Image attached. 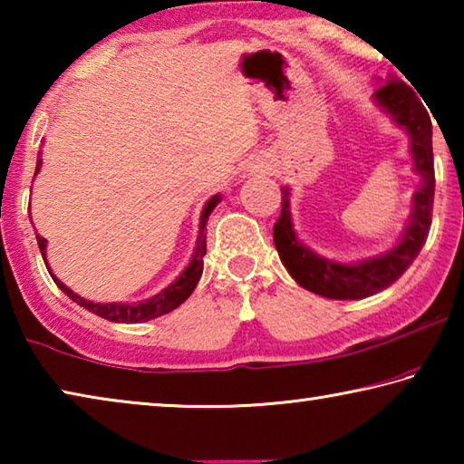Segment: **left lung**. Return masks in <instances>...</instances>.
Here are the masks:
<instances>
[{"label": "left lung", "mask_w": 464, "mask_h": 464, "mask_svg": "<svg viewBox=\"0 0 464 464\" xmlns=\"http://www.w3.org/2000/svg\"><path fill=\"white\" fill-rule=\"evenodd\" d=\"M372 100L399 129L407 132L413 171L421 178L420 188L411 198L410 221L395 246L379 256L352 264L319 256L317 251L304 246L295 231L288 186L282 188V210L274 225V246L278 249L280 262L296 280V285L334 301H358V298H366L389 288L418 257L431 225L436 178L430 114L411 88H407L397 77H389L384 85L374 92Z\"/></svg>", "instance_id": "obj_1"}]
</instances>
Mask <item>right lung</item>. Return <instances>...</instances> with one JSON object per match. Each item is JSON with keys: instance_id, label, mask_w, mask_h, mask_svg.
<instances>
[{"instance_id": "add662e5", "label": "right lung", "mask_w": 464, "mask_h": 464, "mask_svg": "<svg viewBox=\"0 0 464 464\" xmlns=\"http://www.w3.org/2000/svg\"><path fill=\"white\" fill-rule=\"evenodd\" d=\"M41 168H43V160H41V153H38L34 178L38 171H41ZM221 200H223L221 194H215V196H210L207 204H204V208L200 213L198 239H196V247H194V254L190 257V264H188L182 270V274H179V276L171 282L169 286L163 288L161 293H157L151 298H145V301H139V303H93V301H88V298H83L77 293H73V290L63 285V282L54 276L53 270L49 268V262H46V239L41 237V235H36V241H38V247H41V254H43L46 268H49V274L54 280V285H57L63 293L72 298L73 303H77L80 307L88 309L92 313H96L98 317L114 321V324H140V321H151L155 317H161V315H166V313L174 311L176 307H179V304L186 301L188 296L192 295V290L196 288V285H198V280L202 276L204 254H207V233H204V229H207V221H208L210 213H213L215 207Z\"/></svg>"}]
</instances>
